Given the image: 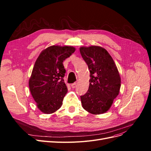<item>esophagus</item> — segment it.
Here are the masks:
<instances>
[{
    "label": "esophagus",
    "instance_id": "1",
    "mask_svg": "<svg viewBox=\"0 0 151 151\" xmlns=\"http://www.w3.org/2000/svg\"><path fill=\"white\" fill-rule=\"evenodd\" d=\"M76 86H77V83H73V84H71L72 88H75Z\"/></svg>",
    "mask_w": 151,
    "mask_h": 151
}]
</instances>
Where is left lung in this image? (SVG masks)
I'll return each instance as SVG.
<instances>
[{"instance_id":"obj_1","label":"left lung","mask_w":151,"mask_h":151,"mask_svg":"<svg viewBox=\"0 0 151 151\" xmlns=\"http://www.w3.org/2000/svg\"><path fill=\"white\" fill-rule=\"evenodd\" d=\"M80 52L91 77L88 92L81 96L82 106L94 115L106 113L120 92L121 78L116 64L103 47H81Z\"/></svg>"}]
</instances>
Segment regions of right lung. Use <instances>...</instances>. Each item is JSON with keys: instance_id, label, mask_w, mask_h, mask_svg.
<instances>
[{"instance_id": "obj_1", "label": "right lung", "mask_w": 151, "mask_h": 151, "mask_svg": "<svg viewBox=\"0 0 151 151\" xmlns=\"http://www.w3.org/2000/svg\"><path fill=\"white\" fill-rule=\"evenodd\" d=\"M76 51L71 46L53 45L43 50L36 59L29 79L31 94L38 108L45 114L55 112L67 93L63 62Z\"/></svg>"}]
</instances>
